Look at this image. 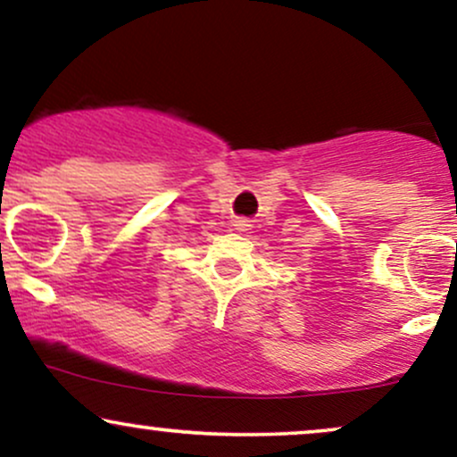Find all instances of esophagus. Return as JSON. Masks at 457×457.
Instances as JSON below:
<instances>
[{"label":"esophagus","instance_id":"1","mask_svg":"<svg viewBox=\"0 0 457 457\" xmlns=\"http://www.w3.org/2000/svg\"><path fill=\"white\" fill-rule=\"evenodd\" d=\"M249 228H251L249 219L240 217V219H236V221H234V229H238V232H246V229H249Z\"/></svg>","mask_w":457,"mask_h":457}]
</instances>
